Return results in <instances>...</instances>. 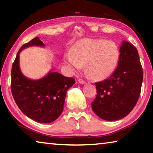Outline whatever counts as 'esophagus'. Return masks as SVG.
<instances>
[{
	"label": "esophagus",
	"instance_id": "1",
	"mask_svg": "<svg viewBox=\"0 0 153 153\" xmlns=\"http://www.w3.org/2000/svg\"><path fill=\"white\" fill-rule=\"evenodd\" d=\"M78 82L80 83V84H86V82L84 81V80H83L82 79H78Z\"/></svg>",
	"mask_w": 153,
	"mask_h": 153
}]
</instances>
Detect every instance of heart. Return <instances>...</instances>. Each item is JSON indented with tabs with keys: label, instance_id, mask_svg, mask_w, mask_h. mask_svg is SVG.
Segmentation results:
<instances>
[{
	"label": "heart",
	"instance_id": "obj_1",
	"mask_svg": "<svg viewBox=\"0 0 153 153\" xmlns=\"http://www.w3.org/2000/svg\"><path fill=\"white\" fill-rule=\"evenodd\" d=\"M119 51L117 45L103 39L85 38L79 40L67 54L66 63L75 70L85 65L92 79H102L111 74L117 65Z\"/></svg>",
	"mask_w": 153,
	"mask_h": 153
}]
</instances>
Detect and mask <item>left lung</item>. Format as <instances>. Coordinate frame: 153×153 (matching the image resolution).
<instances>
[{"label":"left lung","instance_id":"1","mask_svg":"<svg viewBox=\"0 0 153 153\" xmlns=\"http://www.w3.org/2000/svg\"><path fill=\"white\" fill-rule=\"evenodd\" d=\"M143 71L138 52L132 44L123 41L117 67L109 77L95 83L97 97L92 108L100 118L117 121L131 112L141 92Z\"/></svg>","mask_w":153,"mask_h":153}]
</instances>
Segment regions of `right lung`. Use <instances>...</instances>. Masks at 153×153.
I'll return each instance as SVG.
<instances>
[{
	"mask_svg": "<svg viewBox=\"0 0 153 153\" xmlns=\"http://www.w3.org/2000/svg\"><path fill=\"white\" fill-rule=\"evenodd\" d=\"M32 46L45 47V45L36 37L20 48L11 69L12 94L18 107L27 117L39 123H51L61 115L67 90L76 80L52 71L36 80L24 76L19 68V54Z\"/></svg>",
	"mask_w": 153,
	"mask_h": 153,
	"instance_id": "right-lung-1",
	"label": "right lung"
}]
</instances>
